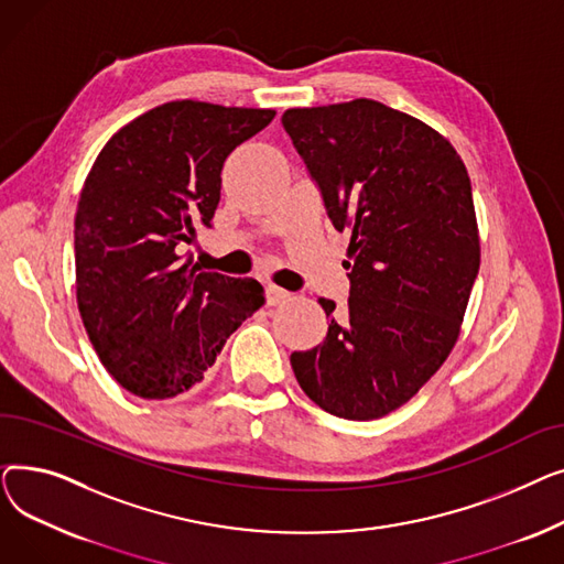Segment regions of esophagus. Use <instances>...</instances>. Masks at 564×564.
<instances>
[{"label": "esophagus", "mask_w": 564, "mask_h": 564, "mask_svg": "<svg viewBox=\"0 0 564 564\" xmlns=\"http://www.w3.org/2000/svg\"><path fill=\"white\" fill-rule=\"evenodd\" d=\"M292 294L279 285H267V304L270 306H283L290 302Z\"/></svg>", "instance_id": "34e87169"}]
</instances>
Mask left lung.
<instances>
[{
	"label": "left lung",
	"instance_id": "obj_1",
	"mask_svg": "<svg viewBox=\"0 0 564 564\" xmlns=\"http://www.w3.org/2000/svg\"><path fill=\"white\" fill-rule=\"evenodd\" d=\"M283 128L349 230V300H319L329 332L290 357L304 393L347 421L406 404L462 334L480 235L470 177L453 143L377 100L285 109Z\"/></svg>",
	"mask_w": 564,
	"mask_h": 564
}]
</instances>
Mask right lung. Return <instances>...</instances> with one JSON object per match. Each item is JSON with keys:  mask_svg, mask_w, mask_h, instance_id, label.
Wrapping results in <instances>:
<instances>
[{"mask_svg": "<svg viewBox=\"0 0 564 564\" xmlns=\"http://www.w3.org/2000/svg\"><path fill=\"white\" fill-rule=\"evenodd\" d=\"M274 116L164 102L118 130L88 171L75 217L77 308L102 366L130 393L189 391L264 306L256 279L200 272L183 249L198 226H213L226 158Z\"/></svg>", "mask_w": 564, "mask_h": 564, "instance_id": "obj_1", "label": "right lung"}]
</instances>
